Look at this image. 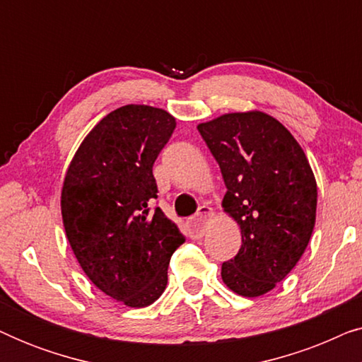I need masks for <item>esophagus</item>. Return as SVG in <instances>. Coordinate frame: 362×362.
Listing matches in <instances>:
<instances>
[{
  "mask_svg": "<svg viewBox=\"0 0 362 362\" xmlns=\"http://www.w3.org/2000/svg\"><path fill=\"white\" fill-rule=\"evenodd\" d=\"M212 217V209L207 206H201L199 212L189 221V235L191 239H201L204 235L206 222Z\"/></svg>",
  "mask_w": 362,
  "mask_h": 362,
  "instance_id": "1",
  "label": "esophagus"
}]
</instances>
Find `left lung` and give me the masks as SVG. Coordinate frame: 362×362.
I'll return each instance as SVG.
<instances>
[{
    "label": "left lung",
    "instance_id": "left-lung-1",
    "mask_svg": "<svg viewBox=\"0 0 362 362\" xmlns=\"http://www.w3.org/2000/svg\"><path fill=\"white\" fill-rule=\"evenodd\" d=\"M219 163L222 207L240 226L242 247L222 264L237 295L260 296L298 264L316 219V181L293 135L264 112L226 113L197 125Z\"/></svg>",
    "mask_w": 362,
    "mask_h": 362
}]
</instances>
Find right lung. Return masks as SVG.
I'll return each instance as SVG.
<instances>
[{
	"label": "right lung",
	"mask_w": 362,
	"mask_h": 362,
	"mask_svg": "<svg viewBox=\"0 0 362 362\" xmlns=\"http://www.w3.org/2000/svg\"><path fill=\"white\" fill-rule=\"evenodd\" d=\"M176 128L161 108L125 105L103 117L78 146L62 186L64 229L92 284L143 308L160 298L168 265L185 242L160 207L153 165Z\"/></svg>",
	"instance_id": "1"
}]
</instances>
